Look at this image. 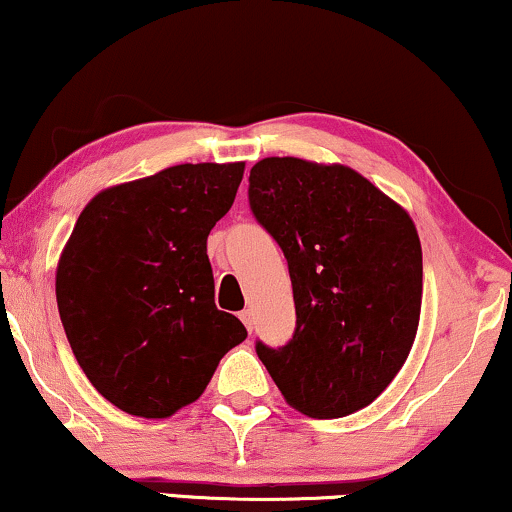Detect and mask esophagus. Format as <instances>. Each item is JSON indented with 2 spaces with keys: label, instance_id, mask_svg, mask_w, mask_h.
<instances>
[{
  "label": "esophagus",
  "instance_id": "esophagus-1",
  "mask_svg": "<svg viewBox=\"0 0 512 512\" xmlns=\"http://www.w3.org/2000/svg\"><path fill=\"white\" fill-rule=\"evenodd\" d=\"M241 321L245 323V328H248V331H252V323H255V316H252L250 309H243V312H241Z\"/></svg>",
  "mask_w": 512,
  "mask_h": 512
}]
</instances>
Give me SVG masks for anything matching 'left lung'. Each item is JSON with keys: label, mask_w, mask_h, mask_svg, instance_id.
Here are the masks:
<instances>
[{"label": "left lung", "mask_w": 512, "mask_h": 512, "mask_svg": "<svg viewBox=\"0 0 512 512\" xmlns=\"http://www.w3.org/2000/svg\"><path fill=\"white\" fill-rule=\"evenodd\" d=\"M250 210L288 260L295 331L255 342L290 406L312 418L364 409L409 357L423 297L411 217L342 165L264 158L250 170Z\"/></svg>", "instance_id": "1"}]
</instances>
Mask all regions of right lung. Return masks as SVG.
Returning a JSON list of instances; mask_svg holds the SVG:
<instances>
[{"instance_id":"add662e5","label":"right lung","mask_w":512,"mask_h":512,"mask_svg":"<svg viewBox=\"0 0 512 512\" xmlns=\"http://www.w3.org/2000/svg\"><path fill=\"white\" fill-rule=\"evenodd\" d=\"M243 163L174 165L113 186L77 217L56 302L77 364L118 409L167 418L196 401L248 331L215 304L208 236Z\"/></svg>"}]
</instances>
